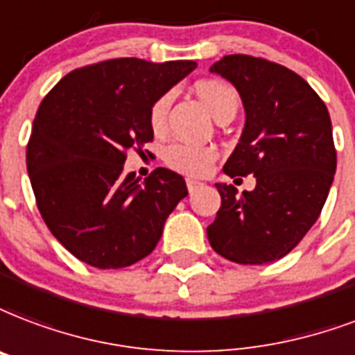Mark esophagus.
I'll use <instances>...</instances> for the list:
<instances>
[{"label":"esophagus","mask_w":355,"mask_h":355,"mask_svg":"<svg viewBox=\"0 0 355 355\" xmlns=\"http://www.w3.org/2000/svg\"><path fill=\"white\" fill-rule=\"evenodd\" d=\"M186 186H188V191L191 193V191H196V189L201 188L202 182H199V180H193V178H188V180H186Z\"/></svg>","instance_id":"obj_1"}]
</instances>
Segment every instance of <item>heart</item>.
Masks as SVG:
<instances>
[{
  "mask_svg": "<svg viewBox=\"0 0 355 355\" xmlns=\"http://www.w3.org/2000/svg\"><path fill=\"white\" fill-rule=\"evenodd\" d=\"M197 94L201 96L202 102L208 105V110L214 113V117H220L231 105H238L236 91L221 83V81L205 80L199 81L196 85ZM173 93L159 94L154 100L148 112V121L154 130H162L166 123L167 110L171 105ZM218 158V150L210 145H193V143L175 141L164 148V162L167 167H171L173 171L182 173L188 177H202L212 169L214 162Z\"/></svg>",
  "mask_w": 355,
  "mask_h": 355,
  "instance_id": "b5f03b06",
  "label": "heart"
}]
</instances>
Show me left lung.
<instances>
[{
	"label": "left lung",
	"mask_w": 355,
	"mask_h": 355,
	"mask_svg": "<svg viewBox=\"0 0 355 355\" xmlns=\"http://www.w3.org/2000/svg\"><path fill=\"white\" fill-rule=\"evenodd\" d=\"M236 87L245 124L223 171L257 178L253 191L216 184L221 207L208 242L236 264H268L296 248L315 225L334 182L328 107L309 83L283 64L225 55L210 67Z\"/></svg>",
	"instance_id": "obj_1"
}]
</instances>
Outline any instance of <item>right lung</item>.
<instances>
[{
  "label": "right lung",
  "mask_w": 355,
  "mask_h": 355,
  "mask_svg": "<svg viewBox=\"0 0 355 355\" xmlns=\"http://www.w3.org/2000/svg\"><path fill=\"white\" fill-rule=\"evenodd\" d=\"M196 61L107 59L72 70L40 102L27 143V173L51 234L80 261L117 270L156 248L188 188L158 167L139 182L126 153L153 141L150 105Z\"/></svg>",
  "instance_id": "1"
}]
</instances>
